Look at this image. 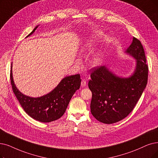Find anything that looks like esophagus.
Returning a JSON list of instances; mask_svg holds the SVG:
<instances>
[{
    "mask_svg": "<svg viewBox=\"0 0 158 158\" xmlns=\"http://www.w3.org/2000/svg\"><path fill=\"white\" fill-rule=\"evenodd\" d=\"M85 85H86V81L84 79V80H81V86L82 87H84Z\"/></svg>",
    "mask_w": 158,
    "mask_h": 158,
    "instance_id": "esophagus-1",
    "label": "esophagus"
}]
</instances>
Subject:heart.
Instances as JSON below:
<instances>
[{
	"instance_id": "1",
	"label": "heart",
	"mask_w": 158,
	"mask_h": 158,
	"mask_svg": "<svg viewBox=\"0 0 158 158\" xmlns=\"http://www.w3.org/2000/svg\"><path fill=\"white\" fill-rule=\"evenodd\" d=\"M100 34H98L94 38L92 39H88L84 43V50L85 51H88V50H90L94 46V44H95L96 41L98 40V37L100 36ZM103 62V56L102 54H100V53H98L97 54L94 55L93 57L91 58L90 61V64L93 67H97L99 66L102 64Z\"/></svg>"
}]
</instances>
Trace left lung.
Instances as JSON below:
<instances>
[{
	"instance_id": "8db88e82",
	"label": "left lung",
	"mask_w": 158,
	"mask_h": 158,
	"mask_svg": "<svg viewBox=\"0 0 158 158\" xmlns=\"http://www.w3.org/2000/svg\"><path fill=\"white\" fill-rule=\"evenodd\" d=\"M125 52L136 60L134 73L127 78L117 76L106 66L94 69L88 83L92 92L91 112L98 121L113 124L133 110L146 87L148 67L143 47L134 37Z\"/></svg>"
}]
</instances>
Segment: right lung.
<instances>
[{
	"instance_id": "right-lung-1",
	"label": "right lung",
	"mask_w": 158,
	"mask_h": 158,
	"mask_svg": "<svg viewBox=\"0 0 158 158\" xmlns=\"http://www.w3.org/2000/svg\"><path fill=\"white\" fill-rule=\"evenodd\" d=\"M37 27H35L27 37L32 34ZM10 71L12 89L24 111L41 123H50L60 118L65 113L73 95L80 87V75H71L63 78L52 91L45 95L30 97L23 94L15 86L12 74V63Z\"/></svg>"
}]
</instances>
